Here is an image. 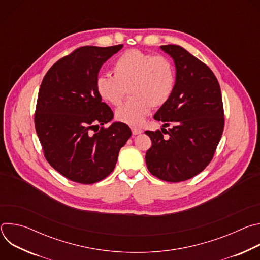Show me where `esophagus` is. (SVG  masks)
I'll return each instance as SVG.
<instances>
[{"instance_id":"esophagus-1","label":"esophagus","mask_w":260,"mask_h":260,"mask_svg":"<svg viewBox=\"0 0 260 260\" xmlns=\"http://www.w3.org/2000/svg\"><path fill=\"white\" fill-rule=\"evenodd\" d=\"M132 132H133V135H139V134H142L143 131L140 129V128H137V127H132Z\"/></svg>"}]
</instances>
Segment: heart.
<instances>
[{
    "instance_id": "obj_1",
    "label": "heart",
    "mask_w": 260,
    "mask_h": 260,
    "mask_svg": "<svg viewBox=\"0 0 260 260\" xmlns=\"http://www.w3.org/2000/svg\"><path fill=\"white\" fill-rule=\"evenodd\" d=\"M113 75L96 78V93L117 106L129 88L133 98L116 110L115 115L118 121L132 126L141 125L152 106H164L175 88V71L170 60L137 49L126 50L116 59Z\"/></svg>"
}]
</instances>
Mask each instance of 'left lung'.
<instances>
[{
	"mask_svg": "<svg viewBox=\"0 0 260 260\" xmlns=\"http://www.w3.org/2000/svg\"><path fill=\"white\" fill-rule=\"evenodd\" d=\"M175 63L176 81L170 100L154 114L166 122L160 131H146L152 146L146 152L149 172L168 182H181L200 174L212 160L224 127L220 85L211 69L178 45H162ZM162 131V129H161Z\"/></svg>",
	"mask_w": 260,
	"mask_h": 260,
	"instance_id": "1",
	"label": "left lung"
}]
</instances>
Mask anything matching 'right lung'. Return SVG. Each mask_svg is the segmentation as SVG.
Here are the masks:
<instances>
[{
  "mask_svg": "<svg viewBox=\"0 0 260 260\" xmlns=\"http://www.w3.org/2000/svg\"><path fill=\"white\" fill-rule=\"evenodd\" d=\"M122 47H80L57 60L41 83L36 132L49 165L71 181L92 184L105 179L132 136L118 121L92 133L114 117L96 93L95 80L102 66Z\"/></svg>",
  "mask_w": 260,
  "mask_h": 260,
  "instance_id": "obj_1",
  "label": "right lung"
}]
</instances>
